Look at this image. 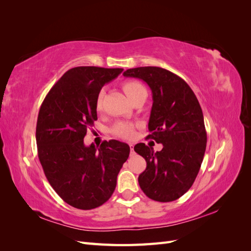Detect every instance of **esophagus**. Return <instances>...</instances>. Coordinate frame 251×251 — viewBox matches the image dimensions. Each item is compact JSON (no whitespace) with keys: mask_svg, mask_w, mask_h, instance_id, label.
<instances>
[{"mask_svg":"<svg viewBox=\"0 0 251 251\" xmlns=\"http://www.w3.org/2000/svg\"><path fill=\"white\" fill-rule=\"evenodd\" d=\"M130 149H131V154H134V146H133V144H130Z\"/></svg>","mask_w":251,"mask_h":251,"instance_id":"1","label":"esophagus"}]
</instances>
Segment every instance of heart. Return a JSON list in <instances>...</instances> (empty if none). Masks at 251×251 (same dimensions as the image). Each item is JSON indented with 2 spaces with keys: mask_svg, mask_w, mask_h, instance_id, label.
Instances as JSON below:
<instances>
[{
  "mask_svg": "<svg viewBox=\"0 0 251 251\" xmlns=\"http://www.w3.org/2000/svg\"><path fill=\"white\" fill-rule=\"evenodd\" d=\"M123 88L125 90L126 94L131 100L137 95L141 94L142 92H147L146 88L143 87L142 83L135 80L125 82L123 85ZM102 100H103V90H101L100 92L97 94L96 100H95V109L98 112H100L102 108ZM112 131L120 138L131 139L135 135V126L130 123H126V121H121V123H117L113 126Z\"/></svg>",
  "mask_w": 251,
  "mask_h": 251,
  "instance_id": "obj_1",
  "label": "heart"
}]
</instances>
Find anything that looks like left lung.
Listing matches in <instances>:
<instances>
[{"instance_id":"8db88e82","label":"left lung","mask_w":251,"mask_h":251,"mask_svg":"<svg viewBox=\"0 0 251 251\" xmlns=\"http://www.w3.org/2000/svg\"><path fill=\"white\" fill-rule=\"evenodd\" d=\"M124 76L148 83L153 96L148 138L163 146L156 153L144 143L134 147L147 161L146 171L138 177L140 188L155 201L177 200L192 187L206 149L200 103L183 79L163 68H133Z\"/></svg>"}]
</instances>
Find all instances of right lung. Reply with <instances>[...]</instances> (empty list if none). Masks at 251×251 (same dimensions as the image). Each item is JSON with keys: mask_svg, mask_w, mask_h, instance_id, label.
Segmentation results:
<instances>
[{"mask_svg": "<svg viewBox=\"0 0 251 251\" xmlns=\"http://www.w3.org/2000/svg\"><path fill=\"white\" fill-rule=\"evenodd\" d=\"M120 68L76 67L51 88L41 105L36 124L39 159L50 185L66 203L93 209L115 191L130 147L118 140L86 147L87 130L97 120L95 100Z\"/></svg>", "mask_w": 251, "mask_h": 251, "instance_id": "add662e5", "label": "right lung"}]
</instances>
